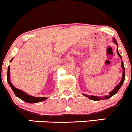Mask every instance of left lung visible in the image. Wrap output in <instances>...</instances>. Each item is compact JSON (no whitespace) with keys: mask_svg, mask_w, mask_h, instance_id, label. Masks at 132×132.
<instances>
[{"mask_svg":"<svg viewBox=\"0 0 132 132\" xmlns=\"http://www.w3.org/2000/svg\"><path fill=\"white\" fill-rule=\"evenodd\" d=\"M113 43H116V44H117V48H118V44H117V41H116V39L115 38H113ZM117 54H118V55L120 57H121V59H122V57H121V55L119 54V53L118 52V50L117 49ZM121 66H122V70H123V71H122V79H121V82H120L119 83V84H117V86H116V88H114V89H113V90L111 92H110L109 95H106L104 96V97H97V96H93V95H86V94H83V95H84L85 97H88V98H89V99H91V100H93V101H100V100H102V99H108V98H110L111 97H112L113 95H114L115 94H116V93H117V92L119 91V89H120V88L121 87V86L122 85V84H123L124 81H125V66H124V64H123V62L122 61V62H121Z\"/></svg>","mask_w":132,"mask_h":132,"instance_id":"8db88e82","label":"left lung"}]
</instances>
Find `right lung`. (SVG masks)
Here are the masks:
<instances>
[{"mask_svg":"<svg viewBox=\"0 0 132 132\" xmlns=\"http://www.w3.org/2000/svg\"><path fill=\"white\" fill-rule=\"evenodd\" d=\"M12 59L10 61H12ZM7 81L8 82V84H10V87L11 88L12 90L13 91L14 93H15V95L17 97H19V98H20L21 100L24 101L28 103H40V102L44 101L46 100L47 98L46 97H33V96H31L27 94L25 92H22L20 89H17L15 87L13 86L11 82H10V66H8V69H7Z\"/></svg>","mask_w":132,"mask_h":132,"instance_id":"obj_1","label":"right lung"}]
</instances>
